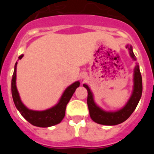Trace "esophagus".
I'll list each match as a JSON object with an SVG mask.
<instances>
[{
    "instance_id": "obj_1",
    "label": "esophagus",
    "mask_w": 154,
    "mask_h": 154,
    "mask_svg": "<svg viewBox=\"0 0 154 154\" xmlns=\"http://www.w3.org/2000/svg\"><path fill=\"white\" fill-rule=\"evenodd\" d=\"M82 77H83V78H85V77H86V75H85V74H83V75H82Z\"/></svg>"
}]
</instances>
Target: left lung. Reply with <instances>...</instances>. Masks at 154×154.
Listing matches in <instances>:
<instances>
[{"label":"left lung","instance_id":"1","mask_svg":"<svg viewBox=\"0 0 154 154\" xmlns=\"http://www.w3.org/2000/svg\"><path fill=\"white\" fill-rule=\"evenodd\" d=\"M126 48L128 49L129 54L134 61H136V56L133 51L131 45H127ZM83 86L88 91L87 104H88L89 115L91 119L94 122L100 125L113 126L117 125L125 122L136 109L142 94V79L141 75L139 66L136 63L133 71V88L131 96L127 103L122 109L116 111H105L97 106L94 100V95L88 85L83 84Z\"/></svg>","mask_w":154,"mask_h":154}]
</instances>
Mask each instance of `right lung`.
Returning <instances> with one entry per match:
<instances>
[{
    "label": "right lung",
    "mask_w": 154,
    "mask_h": 154,
    "mask_svg": "<svg viewBox=\"0 0 154 154\" xmlns=\"http://www.w3.org/2000/svg\"><path fill=\"white\" fill-rule=\"evenodd\" d=\"M24 57L23 54L19 56L18 60ZM18 63L16 62L14 68L12 78V95L14 103L17 109L21 116L29 122L31 125L39 127H48L60 123L66 114V109L70 99L72 97L77 87L80 86V82L76 81L65 89L58 103L55 106L42 111L32 110L27 108L22 103L19 93L16 87V68Z\"/></svg>",
    "instance_id": "obj_1"
}]
</instances>
